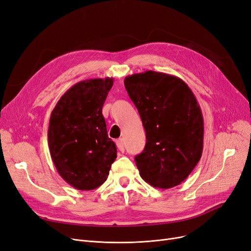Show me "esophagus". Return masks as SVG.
<instances>
[{
  "label": "esophagus",
  "mask_w": 251,
  "mask_h": 251,
  "mask_svg": "<svg viewBox=\"0 0 251 251\" xmlns=\"http://www.w3.org/2000/svg\"><path fill=\"white\" fill-rule=\"evenodd\" d=\"M115 143H116V146H117L118 150H119V151H122V152H124V151H125V147H124V141H123V139H118V140H116V141H115Z\"/></svg>",
  "instance_id": "34e87169"
}]
</instances>
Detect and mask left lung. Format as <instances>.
Masks as SVG:
<instances>
[{
    "instance_id": "1",
    "label": "left lung",
    "mask_w": 251,
    "mask_h": 251,
    "mask_svg": "<svg viewBox=\"0 0 251 251\" xmlns=\"http://www.w3.org/2000/svg\"><path fill=\"white\" fill-rule=\"evenodd\" d=\"M125 87L146 130L135 157L141 177L155 188L180 185L203 150V116L193 92L180 77L147 70L127 75Z\"/></svg>"
}]
</instances>
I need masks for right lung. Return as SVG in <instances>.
I'll use <instances>...</instances> for the list:
<instances>
[{
	"instance_id": "right-lung-1",
	"label": "right lung",
	"mask_w": 251,
	"mask_h": 251,
	"mask_svg": "<svg viewBox=\"0 0 251 251\" xmlns=\"http://www.w3.org/2000/svg\"><path fill=\"white\" fill-rule=\"evenodd\" d=\"M113 78H91L66 91L53 109L48 129L51 158L63 180L77 190L100 187L116 158L102 107Z\"/></svg>"
}]
</instances>
